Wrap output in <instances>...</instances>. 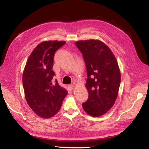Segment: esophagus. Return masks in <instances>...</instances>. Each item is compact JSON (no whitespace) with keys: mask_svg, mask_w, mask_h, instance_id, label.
<instances>
[{"mask_svg":"<svg viewBox=\"0 0 149 149\" xmlns=\"http://www.w3.org/2000/svg\"><path fill=\"white\" fill-rule=\"evenodd\" d=\"M74 87V84H70V85H69V89H70L71 90L73 89Z\"/></svg>","mask_w":149,"mask_h":149,"instance_id":"obj_1","label":"esophagus"}]
</instances>
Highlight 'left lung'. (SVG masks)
<instances>
[{"label": "left lung", "instance_id": "left-lung-1", "mask_svg": "<svg viewBox=\"0 0 149 149\" xmlns=\"http://www.w3.org/2000/svg\"><path fill=\"white\" fill-rule=\"evenodd\" d=\"M75 44L82 53L87 69L89 98L82 107L91 116H102L113 107L118 96L121 74L116 59L100 40H80Z\"/></svg>", "mask_w": 149, "mask_h": 149}]
</instances>
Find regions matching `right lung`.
<instances>
[{
  "label": "right lung",
  "mask_w": 149,
  "mask_h": 149,
  "mask_svg": "<svg viewBox=\"0 0 149 149\" xmlns=\"http://www.w3.org/2000/svg\"><path fill=\"white\" fill-rule=\"evenodd\" d=\"M66 42L44 41L29 56L22 75L26 102L32 110L43 118L54 116L61 107L68 91L54 80L52 70L54 53Z\"/></svg>",
  "instance_id": "obj_1"
}]
</instances>
